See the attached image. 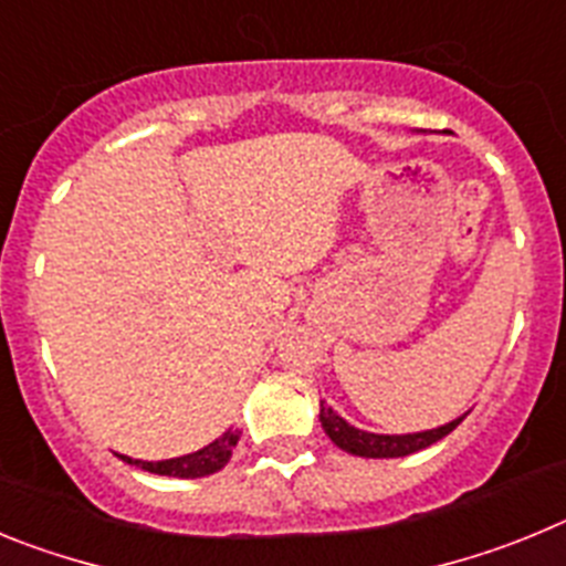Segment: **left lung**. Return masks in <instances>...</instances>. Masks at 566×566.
I'll use <instances>...</instances> for the list:
<instances>
[{"mask_svg":"<svg viewBox=\"0 0 566 566\" xmlns=\"http://www.w3.org/2000/svg\"><path fill=\"white\" fill-rule=\"evenodd\" d=\"M464 417L453 419V422L442 424L437 431H422V433H405V437H382V433H365L354 424L345 422L339 413H334V408H328L326 402H319V422L326 428L328 439H332L337 448L354 453V457H368V459H391V457H408V453H417L428 444L439 442L442 437L457 428Z\"/></svg>","mask_w":566,"mask_h":566,"instance_id":"left-lung-1","label":"left lung"}]
</instances>
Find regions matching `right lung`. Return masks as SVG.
Wrapping results in <instances>:
<instances>
[{"mask_svg": "<svg viewBox=\"0 0 566 566\" xmlns=\"http://www.w3.org/2000/svg\"><path fill=\"white\" fill-rule=\"evenodd\" d=\"M240 431H227L221 439H214L212 444L201 448L198 453H189V457H178V459H167V462H142V459H129L122 457L124 462L135 464V468L149 470V473H158V476H178V479H198V476H209V473H218L223 464L232 459L234 444H238Z\"/></svg>", "mask_w": 566, "mask_h": 566, "instance_id": "add662e5", "label": "right lung"}]
</instances>
